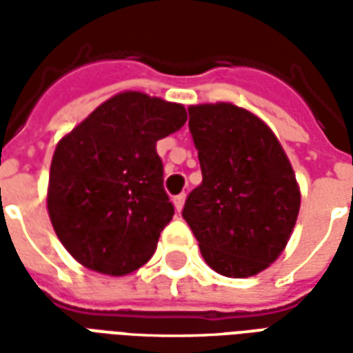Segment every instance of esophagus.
I'll return each instance as SVG.
<instances>
[{
	"mask_svg": "<svg viewBox=\"0 0 353 353\" xmlns=\"http://www.w3.org/2000/svg\"><path fill=\"white\" fill-rule=\"evenodd\" d=\"M174 206H176V210L177 212H181V208H183V204H185V192H181V194H176V196H174Z\"/></svg>",
	"mask_w": 353,
	"mask_h": 353,
	"instance_id": "esophagus-1",
	"label": "esophagus"
}]
</instances>
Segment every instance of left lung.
Listing matches in <instances>:
<instances>
[{"instance_id":"8db88e82","label":"left lung","mask_w":353,"mask_h":353,"mask_svg":"<svg viewBox=\"0 0 353 353\" xmlns=\"http://www.w3.org/2000/svg\"><path fill=\"white\" fill-rule=\"evenodd\" d=\"M189 130L202 183L183 219L215 272L255 276L285 250L301 208L288 154L259 117L234 103L191 105Z\"/></svg>"}]
</instances>
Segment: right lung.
Segmentation results:
<instances>
[{
  "mask_svg": "<svg viewBox=\"0 0 353 353\" xmlns=\"http://www.w3.org/2000/svg\"><path fill=\"white\" fill-rule=\"evenodd\" d=\"M185 121L181 103L126 90L58 141L47 208L73 259L94 272L124 276L153 257L174 217L157 141Z\"/></svg>",
  "mask_w": 353,
  "mask_h": 353,
  "instance_id": "obj_1",
  "label": "right lung"
}]
</instances>
